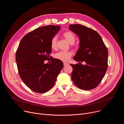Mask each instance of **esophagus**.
I'll return each mask as SVG.
<instances>
[{
  "label": "esophagus",
  "mask_w": 124,
  "mask_h": 124,
  "mask_svg": "<svg viewBox=\"0 0 124 124\" xmlns=\"http://www.w3.org/2000/svg\"><path fill=\"white\" fill-rule=\"evenodd\" d=\"M63 64H64V66H67V65H69V64H68V63H65V62H64Z\"/></svg>",
  "instance_id": "1"
}]
</instances>
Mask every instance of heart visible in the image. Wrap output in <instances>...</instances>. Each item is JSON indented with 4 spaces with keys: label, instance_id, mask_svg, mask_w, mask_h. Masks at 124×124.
I'll return each mask as SVG.
<instances>
[{
    "label": "heart",
    "instance_id": "obj_1",
    "mask_svg": "<svg viewBox=\"0 0 124 124\" xmlns=\"http://www.w3.org/2000/svg\"><path fill=\"white\" fill-rule=\"evenodd\" d=\"M63 36L70 44H73L76 41L75 35L71 31H67L63 33ZM50 46L52 49H55L57 47V38L54 36L52 37L50 42ZM73 55L70 51H59L54 55V57L63 62L68 61Z\"/></svg>",
    "mask_w": 124,
    "mask_h": 124
}]
</instances>
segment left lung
I'll return each instance as SVG.
<instances>
[{
    "label": "left lung",
    "mask_w": 124,
    "mask_h": 124,
    "mask_svg": "<svg viewBox=\"0 0 124 124\" xmlns=\"http://www.w3.org/2000/svg\"><path fill=\"white\" fill-rule=\"evenodd\" d=\"M69 29L79 38V48L74 60L79 64H70L72 79L79 89L89 90L98 86L108 69V50L100 35L95 30L81 24H70Z\"/></svg>",
    "instance_id": "8db88e82"
}]
</instances>
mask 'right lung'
I'll list each match as a JSON object with an SVG mask.
<instances>
[{"label":"right lung","mask_w":124,"mask_h":124,"mask_svg":"<svg viewBox=\"0 0 124 124\" xmlns=\"http://www.w3.org/2000/svg\"><path fill=\"white\" fill-rule=\"evenodd\" d=\"M60 29V25H47L35 29L22 39L16 54L19 75L33 91L44 93L49 91L63 67V62L52 59L45 64L51 53V40Z\"/></svg>","instance_id":"1"}]
</instances>
